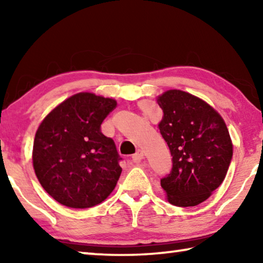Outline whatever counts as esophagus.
<instances>
[{"label": "esophagus", "mask_w": 263, "mask_h": 263, "mask_svg": "<svg viewBox=\"0 0 263 263\" xmlns=\"http://www.w3.org/2000/svg\"><path fill=\"white\" fill-rule=\"evenodd\" d=\"M144 157H145V154H144V152H142L141 149H138L137 152L132 155V160L135 162H139V161H141L142 159H144Z\"/></svg>", "instance_id": "obj_1"}]
</instances>
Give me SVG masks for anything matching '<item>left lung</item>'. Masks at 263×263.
I'll list each match as a JSON object with an SVG mask.
<instances>
[{
    "instance_id": "8db88e82",
    "label": "left lung",
    "mask_w": 263,
    "mask_h": 263,
    "mask_svg": "<svg viewBox=\"0 0 263 263\" xmlns=\"http://www.w3.org/2000/svg\"><path fill=\"white\" fill-rule=\"evenodd\" d=\"M158 124L173 155L171 174L161 180L166 199L175 206L206 201L228 174L233 144L219 112L199 97L171 89L157 97Z\"/></svg>"
}]
</instances>
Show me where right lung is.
I'll return each instance as SVG.
<instances>
[{"instance_id": "right-lung-1", "label": "right lung", "mask_w": 263, "mask_h": 263, "mask_svg": "<svg viewBox=\"0 0 263 263\" xmlns=\"http://www.w3.org/2000/svg\"><path fill=\"white\" fill-rule=\"evenodd\" d=\"M117 101L78 92L43 119L35 132L32 162L38 181L68 208L95 206L108 198L121 176V159L101 124Z\"/></svg>"}]
</instances>
